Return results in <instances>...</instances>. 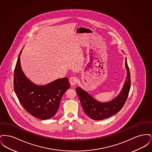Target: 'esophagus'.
I'll list each match as a JSON object with an SVG mask.
<instances>
[{
  "mask_svg": "<svg viewBox=\"0 0 152 152\" xmlns=\"http://www.w3.org/2000/svg\"><path fill=\"white\" fill-rule=\"evenodd\" d=\"M69 82H70V84L71 86H75L77 84V83L78 82V79L76 77L73 76L70 78Z\"/></svg>",
  "mask_w": 152,
  "mask_h": 152,
  "instance_id": "obj_1",
  "label": "esophagus"
}]
</instances>
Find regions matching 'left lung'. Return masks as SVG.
<instances>
[{"label": "left lung", "mask_w": 152, "mask_h": 152, "mask_svg": "<svg viewBox=\"0 0 152 152\" xmlns=\"http://www.w3.org/2000/svg\"><path fill=\"white\" fill-rule=\"evenodd\" d=\"M125 68L127 75L123 89L118 96L112 101L107 102H99L80 87L76 88V91L82 108L87 116L94 120H101L113 116L122 109L128 98L131 84L130 72L126 58Z\"/></svg>", "instance_id": "1"}]
</instances>
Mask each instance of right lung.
<instances>
[{
	"label": "right lung",
	"instance_id": "right-lung-1",
	"mask_svg": "<svg viewBox=\"0 0 152 152\" xmlns=\"http://www.w3.org/2000/svg\"><path fill=\"white\" fill-rule=\"evenodd\" d=\"M21 53L15 68V92L23 107L32 116L40 120L50 118L56 114L63 95L70 88L68 79H59L42 86L34 84L22 71Z\"/></svg>",
	"mask_w": 152,
	"mask_h": 152
}]
</instances>
